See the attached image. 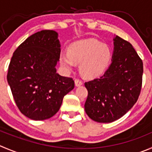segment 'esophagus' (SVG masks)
I'll return each mask as SVG.
<instances>
[{
  "mask_svg": "<svg viewBox=\"0 0 152 152\" xmlns=\"http://www.w3.org/2000/svg\"><path fill=\"white\" fill-rule=\"evenodd\" d=\"M75 86H81V85L83 84V81H82V80H80V79H75Z\"/></svg>",
  "mask_w": 152,
  "mask_h": 152,
  "instance_id": "obj_1",
  "label": "esophagus"
}]
</instances>
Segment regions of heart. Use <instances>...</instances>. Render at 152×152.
<instances>
[{
    "label": "heart",
    "instance_id": "b5f03b06",
    "mask_svg": "<svg viewBox=\"0 0 152 152\" xmlns=\"http://www.w3.org/2000/svg\"><path fill=\"white\" fill-rule=\"evenodd\" d=\"M112 57V50L107 45L89 39L76 42L69 47V50L61 51L60 62L66 71L72 70L76 63H80L81 73L85 77H93L107 69Z\"/></svg>",
    "mask_w": 152,
    "mask_h": 152
}]
</instances>
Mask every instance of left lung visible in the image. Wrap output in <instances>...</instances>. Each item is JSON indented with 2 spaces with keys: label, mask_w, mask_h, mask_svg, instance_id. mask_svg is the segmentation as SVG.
I'll return each mask as SVG.
<instances>
[{
  "label": "left lung",
  "mask_w": 152,
  "mask_h": 152,
  "mask_svg": "<svg viewBox=\"0 0 152 152\" xmlns=\"http://www.w3.org/2000/svg\"><path fill=\"white\" fill-rule=\"evenodd\" d=\"M112 63L99 78L85 83L88 96L85 111L98 122L109 123L123 116L138 100L143 73L142 60L132 45L113 39Z\"/></svg>",
  "instance_id": "left-lung-1"
}]
</instances>
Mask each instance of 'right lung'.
<instances>
[{
  "label": "right lung",
  "mask_w": 152,
  "mask_h": 152,
  "mask_svg": "<svg viewBox=\"0 0 152 152\" xmlns=\"http://www.w3.org/2000/svg\"><path fill=\"white\" fill-rule=\"evenodd\" d=\"M60 54L58 34L45 30L29 37L13 53L7 81L22 114L45 120L60 110L63 97L75 87L72 77L57 73Z\"/></svg>",
  "instance_id": "1"
}]
</instances>
